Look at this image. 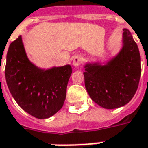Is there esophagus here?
Returning <instances> with one entry per match:
<instances>
[{
	"label": "esophagus",
	"instance_id": "1",
	"mask_svg": "<svg viewBox=\"0 0 148 148\" xmlns=\"http://www.w3.org/2000/svg\"><path fill=\"white\" fill-rule=\"evenodd\" d=\"M81 62H82V58H81V56H75L74 58H73V60H72V64H73V66L75 67H80V65L81 64Z\"/></svg>",
	"mask_w": 148,
	"mask_h": 148
}]
</instances>
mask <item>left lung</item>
<instances>
[{"label": "left lung", "mask_w": 148, "mask_h": 148, "mask_svg": "<svg viewBox=\"0 0 148 148\" xmlns=\"http://www.w3.org/2000/svg\"><path fill=\"white\" fill-rule=\"evenodd\" d=\"M123 46L106 64L85 65V86L91 99L107 109L127 104L136 93L141 76V58L130 32L123 29Z\"/></svg>", "instance_id": "left-lung-1"}]
</instances>
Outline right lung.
Returning <instances> with one entry per match:
<instances>
[{"label":"right lung","instance_id":"right-lung-1","mask_svg":"<svg viewBox=\"0 0 148 148\" xmlns=\"http://www.w3.org/2000/svg\"><path fill=\"white\" fill-rule=\"evenodd\" d=\"M72 72L70 65L41 69L28 59L22 36L8 49L5 80L13 98L31 116L45 119L62 108Z\"/></svg>","mask_w":148,"mask_h":148}]
</instances>
